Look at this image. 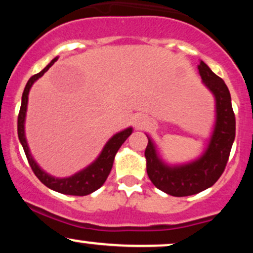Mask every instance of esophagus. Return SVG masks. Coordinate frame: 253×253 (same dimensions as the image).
<instances>
[{
	"instance_id": "esophagus-1",
	"label": "esophagus",
	"mask_w": 253,
	"mask_h": 253,
	"mask_svg": "<svg viewBox=\"0 0 253 253\" xmlns=\"http://www.w3.org/2000/svg\"><path fill=\"white\" fill-rule=\"evenodd\" d=\"M134 124H135V127H143L145 125L144 117H136L134 120Z\"/></svg>"
}]
</instances>
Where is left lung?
Here are the masks:
<instances>
[{
	"label": "left lung",
	"instance_id": "obj_1",
	"mask_svg": "<svg viewBox=\"0 0 253 253\" xmlns=\"http://www.w3.org/2000/svg\"><path fill=\"white\" fill-rule=\"evenodd\" d=\"M197 69L203 84L215 98V125L205 152L190 163L168 165L147 135L149 144L145 150L147 175L159 190L172 196L194 195L211 187L225 170L236 138V117L227 85L202 60Z\"/></svg>",
	"mask_w": 253,
	"mask_h": 253
}]
</instances>
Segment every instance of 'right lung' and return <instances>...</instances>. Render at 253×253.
Returning <instances> with one entry per match:
<instances>
[{
	"label": "right lung",
	"instance_id": "add662e5",
	"mask_svg": "<svg viewBox=\"0 0 253 253\" xmlns=\"http://www.w3.org/2000/svg\"><path fill=\"white\" fill-rule=\"evenodd\" d=\"M58 57L51 60V63L46 66L43 70H42L39 74L32 76L28 80L27 84H26L24 94H22V100H21V107H20L19 112V118H17V135H19V140L21 143L24 151L26 153V157L28 159V163H30L32 170H33L34 175H36L39 181L45 184L46 187L50 188V189L58 191L60 194H65V195H76V196H84L89 195V194L94 193L95 190H97L98 188H101L103 185V183L106 182L107 177H108L110 170L113 168V163H114V158L119 149L121 147V145L125 143L128 136L132 134L133 129L132 127L121 130V132L117 133L107 141V144L104 145L102 152L100 153V156L97 157L96 161L92 162L89 167H86L85 169L78 171L77 173L72 175L70 177H65V178H57L48 175L47 172H45L39 165L37 164V162L34 161V158L32 157L30 152V147H28L27 140H26L25 135V120H26V112H27V103H28V94H30V90L33 85V83L37 80H39L40 77L45 74L48 69L53 65L54 62H57Z\"/></svg>",
	"mask_w": 253,
	"mask_h": 253
}]
</instances>
